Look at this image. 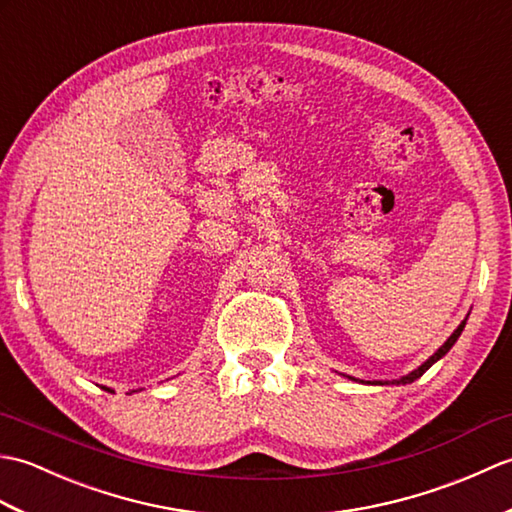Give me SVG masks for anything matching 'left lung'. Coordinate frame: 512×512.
Segmentation results:
<instances>
[{"mask_svg":"<svg viewBox=\"0 0 512 512\" xmlns=\"http://www.w3.org/2000/svg\"><path fill=\"white\" fill-rule=\"evenodd\" d=\"M464 325H466V319L458 325V330H455L451 336H449V339L447 341H444V345L440 347V350L436 352V354H433V356H429L427 358V361H424L418 369H413V372L411 374H407V376H402L400 380H394V383L398 385V383H402V385H407V383H413V380H416V378H420L424 372H427V369L433 365V363H436V361H440V358L444 356V354H447L449 350H451V347H453V343L455 341H458L460 339V334H462V330H464ZM369 385H389V383H380V380H374V383H369Z\"/></svg>","mask_w":512,"mask_h":512,"instance_id":"8db88e82","label":"left lung"}]
</instances>
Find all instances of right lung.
I'll list each match as a JSON object with an SVG mask.
<instances>
[{
  "mask_svg": "<svg viewBox=\"0 0 512 512\" xmlns=\"http://www.w3.org/2000/svg\"><path fill=\"white\" fill-rule=\"evenodd\" d=\"M105 389H107V387H105ZM107 391H112V389H107Z\"/></svg>",
  "mask_w": 512,
  "mask_h": 512,
  "instance_id": "add662e5",
  "label": "right lung"
}]
</instances>
